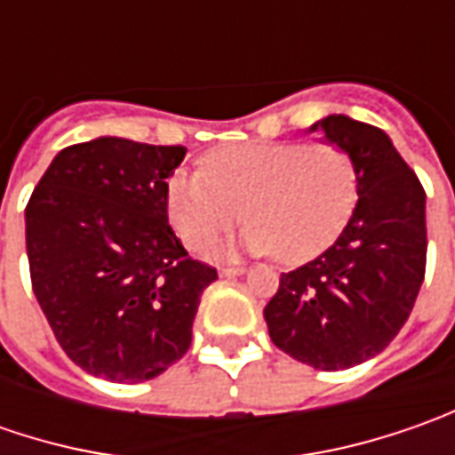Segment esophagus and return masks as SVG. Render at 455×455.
Masks as SVG:
<instances>
[{"mask_svg":"<svg viewBox=\"0 0 455 455\" xmlns=\"http://www.w3.org/2000/svg\"><path fill=\"white\" fill-rule=\"evenodd\" d=\"M245 268L243 266H228V268H220V275L222 278H235V275H243Z\"/></svg>","mask_w":455,"mask_h":455,"instance_id":"esophagus-1","label":"esophagus"}]
</instances>
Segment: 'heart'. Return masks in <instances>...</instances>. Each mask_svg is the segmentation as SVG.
I'll list each match as a JSON object with an SVG mask.
<instances>
[{
  "instance_id": "heart-1",
  "label": "heart",
  "mask_w": 455,
  "mask_h": 455,
  "mask_svg": "<svg viewBox=\"0 0 455 455\" xmlns=\"http://www.w3.org/2000/svg\"><path fill=\"white\" fill-rule=\"evenodd\" d=\"M357 202V172L337 144H237L207 156L204 172L172 174L166 204L184 245L204 251L240 210V245L301 263L339 235Z\"/></svg>"
}]
</instances>
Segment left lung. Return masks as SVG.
<instances>
[{
	"mask_svg": "<svg viewBox=\"0 0 455 455\" xmlns=\"http://www.w3.org/2000/svg\"><path fill=\"white\" fill-rule=\"evenodd\" d=\"M308 132L349 154L359 200L331 248L281 273L263 316L278 349L331 372L379 355L408 322L426 275V192L382 129L334 114Z\"/></svg>",
	"mask_w": 455,
	"mask_h": 455,
	"instance_id": "1",
	"label": "left lung"
}]
</instances>
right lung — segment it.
I'll return each mask as SVG.
<instances>
[{"instance_id":"1","label":"right lung","mask_w":455,"mask_h":455,"mask_svg":"<svg viewBox=\"0 0 455 455\" xmlns=\"http://www.w3.org/2000/svg\"><path fill=\"white\" fill-rule=\"evenodd\" d=\"M184 147L118 136L62 149L25 210L37 304L88 375L147 382L192 344L202 291L218 271L192 260L166 215Z\"/></svg>"}]
</instances>
